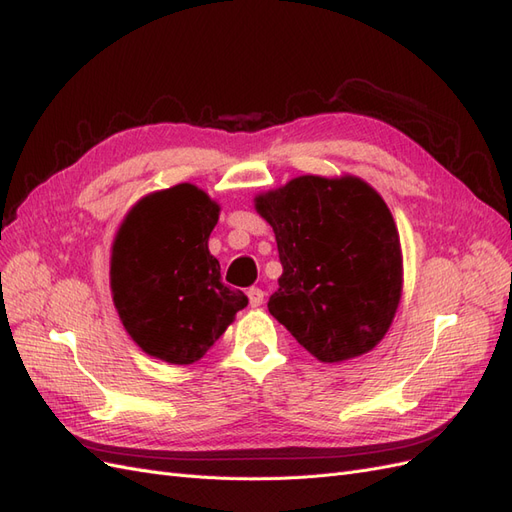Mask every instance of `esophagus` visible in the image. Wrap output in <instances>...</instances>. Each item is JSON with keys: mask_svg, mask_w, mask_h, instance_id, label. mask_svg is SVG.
<instances>
[{"mask_svg": "<svg viewBox=\"0 0 512 512\" xmlns=\"http://www.w3.org/2000/svg\"><path fill=\"white\" fill-rule=\"evenodd\" d=\"M247 299H250L252 307H258V305H262V301H265V292H262L260 288H250L247 290Z\"/></svg>", "mask_w": 512, "mask_h": 512, "instance_id": "34e87169", "label": "esophagus"}]
</instances>
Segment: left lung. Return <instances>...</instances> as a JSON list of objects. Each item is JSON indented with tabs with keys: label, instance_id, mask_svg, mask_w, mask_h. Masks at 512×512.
Wrapping results in <instances>:
<instances>
[{
	"label": "left lung",
	"instance_id": "8db88e82",
	"mask_svg": "<svg viewBox=\"0 0 512 512\" xmlns=\"http://www.w3.org/2000/svg\"><path fill=\"white\" fill-rule=\"evenodd\" d=\"M282 262L269 312L322 363L374 348L401 297L393 215L356 177L305 175L256 198Z\"/></svg>",
	"mask_w": 512,
	"mask_h": 512
}]
</instances>
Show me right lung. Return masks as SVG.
Segmentation results:
<instances>
[{
    "mask_svg": "<svg viewBox=\"0 0 512 512\" xmlns=\"http://www.w3.org/2000/svg\"><path fill=\"white\" fill-rule=\"evenodd\" d=\"M220 207L192 183L153 192L123 220L111 258V290L123 327L147 354L173 365L203 359L239 309L222 284L209 235Z\"/></svg>",
    "mask_w": 512,
    "mask_h": 512,
    "instance_id": "1",
    "label": "right lung"
}]
</instances>
